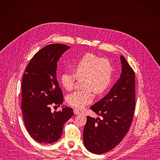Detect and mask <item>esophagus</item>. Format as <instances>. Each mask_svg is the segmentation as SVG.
I'll return each mask as SVG.
<instances>
[{"instance_id":"esophagus-1","label":"esophagus","mask_w":160,"mask_h":160,"mask_svg":"<svg viewBox=\"0 0 160 160\" xmlns=\"http://www.w3.org/2000/svg\"><path fill=\"white\" fill-rule=\"evenodd\" d=\"M73 112H74V114H78L80 113V111L78 109H73Z\"/></svg>"}]
</instances>
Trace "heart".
I'll list each match as a JSON object with an SVG mask.
<instances>
[{
	"mask_svg": "<svg viewBox=\"0 0 160 160\" xmlns=\"http://www.w3.org/2000/svg\"><path fill=\"white\" fill-rule=\"evenodd\" d=\"M74 72H63L60 77L62 86L68 91L74 88L77 78H82L83 89L68 95L69 105L78 109L91 103L93 100L92 91L100 94L108 89L112 79L113 66L111 62L96 55L87 53L74 63Z\"/></svg>",
	"mask_w": 160,
	"mask_h": 160,
	"instance_id": "obj_1",
	"label": "heart"
}]
</instances>
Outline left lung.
I'll return each mask as SVG.
<instances>
[{
	"instance_id": "8db88e82",
	"label": "left lung",
	"mask_w": 160,
	"mask_h": 160,
	"mask_svg": "<svg viewBox=\"0 0 160 160\" xmlns=\"http://www.w3.org/2000/svg\"><path fill=\"white\" fill-rule=\"evenodd\" d=\"M122 74L109 93L91 109L102 118L88 116L83 139L94 154L107 152L118 145L128 132L135 109V72L123 57Z\"/></svg>"
}]
</instances>
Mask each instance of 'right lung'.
Here are the masks:
<instances>
[{
	"label": "right lung",
	"mask_w": 160,
	"mask_h": 160,
	"mask_svg": "<svg viewBox=\"0 0 160 160\" xmlns=\"http://www.w3.org/2000/svg\"><path fill=\"white\" fill-rule=\"evenodd\" d=\"M70 47L49 44L32 58L22 81L23 120L33 140L42 143H55L60 139L64 123L73 115L72 109L65 107L51 112V106H60L63 96L57 79V62Z\"/></svg>",
	"instance_id": "add662e5"
}]
</instances>
